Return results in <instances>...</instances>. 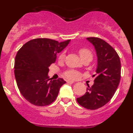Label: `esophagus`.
I'll return each instance as SVG.
<instances>
[{
	"instance_id": "obj_1",
	"label": "esophagus",
	"mask_w": 133,
	"mask_h": 133,
	"mask_svg": "<svg viewBox=\"0 0 133 133\" xmlns=\"http://www.w3.org/2000/svg\"><path fill=\"white\" fill-rule=\"evenodd\" d=\"M66 83H69V84H73V83H75V82H74L73 81H70V80H67V81H66Z\"/></svg>"
}]
</instances>
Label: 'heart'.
Here are the masks:
<instances>
[{
  "label": "heart",
  "mask_w": 133,
  "mask_h": 133,
  "mask_svg": "<svg viewBox=\"0 0 133 133\" xmlns=\"http://www.w3.org/2000/svg\"><path fill=\"white\" fill-rule=\"evenodd\" d=\"M78 53H79V55L82 60L86 59V58H90L91 60L92 59V54L89 49H85V48L80 49L79 50H78ZM64 58H65V53L63 52L59 55L58 59H59V61H64ZM64 75H65V77L66 78H70V79H75V78L78 77V75L77 71L73 70H70L65 72Z\"/></svg>",
  "instance_id": "b5f03b06"
}]
</instances>
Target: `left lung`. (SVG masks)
Masks as SVG:
<instances>
[{
	"mask_svg": "<svg viewBox=\"0 0 133 133\" xmlns=\"http://www.w3.org/2000/svg\"><path fill=\"white\" fill-rule=\"evenodd\" d=\"M95 46L97 68L93 85H88L87 92L77 98L78 104L90 110L99 109L109 103L115 95L121 80V65L118 54L107 42L97 37L87 38Z\"/></svg>",
	"mask_w": 133,
	"mask_h": 133,
	"instance_id": "1",
	"label": "left lung"
}]
</instances>
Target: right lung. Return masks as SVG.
<instances>
[{"mask_svg": "<svg viewBox=\"0 0 133 133\" xmlns=\"http://www.w3.org/2000/svg\"><path fill=\"white\" fill-rule=\"evenodd\" d=\"M70 41L35 38L19 49L15 57V76L21 95L29 103L44 107L55 101L66 81L49 78V67Z\"/></svg>", "mask_w": 133, "mask_h": 133, "instance_id": "right-lung-1", "label": "right lung"}]
</instances>
